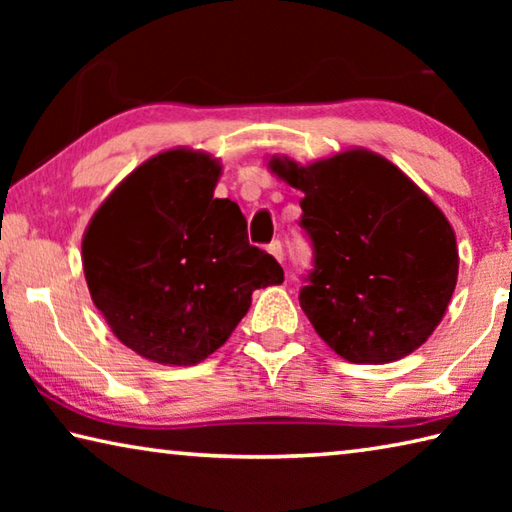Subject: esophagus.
Masks as SVG:
<instances>
[{
	"label": "esophagus",
	"mask_w": 512,
	"mask_h": 512,
	"mask_svg": "<svg viewBox=\"0 0 512 512\" xmlns=\"http://www.w3.org/2000/svg\"><path fill=\"white\" fill-rule=\"evenodd\" d=\"M268 253H271V255H273L280 264L284 262V250H282V244H280V241H273V244L268 246Z\"/></svg>",
	"instance_id": "esophagus-1"
}]
</instances>
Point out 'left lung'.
<instances>
[{"label": "left lung", "instance_id": "1", "mask_svg": "<svg viewBox=\"0 0 512 512\" xmlns=\"http://www.w3.org/2000/svg\"><path fill=\"white\" fill-rule=\"evenodd\" d=\"M268 169L305 194L302 228L316 271L300 307L320 339L350 363L409 357L440 325L458 280V248L443 210L384 155L345 149Z\"/></svg>", "mask_w": 512, "mask_h": 512}]
</instances>
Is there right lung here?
Instances as JSON below:
<instances>
[{"instance_id": "add662e5", "label": "right lung", "mask_w": 512, "mask_h": 512, "mask_svg": "<svg viewBox=\"0 0 512 512\" xmlns=\"http://www.w3.org/2000/svg\"><path fill=\"white\" fill-rule=\"evenodd\" d=\"M221 160L187 146L155 153L112 189L83 232L94 307L112 334L160 366H196L230 339L255 289L284 282L248 244L246 219L214 198Z\"/></svg>"}]
</instances>
